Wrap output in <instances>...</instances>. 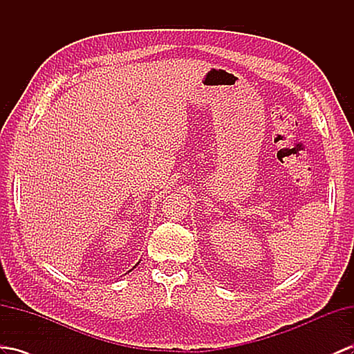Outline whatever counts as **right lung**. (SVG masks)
Returning <instances> with one entry per match:
<instances>
[{
    "instance_id": "1",
    "label": "right lung",
    "mask_w": 354,
    "mask_h": 354,
    "mask_svg": "<svg viewBox=\"0 0 354 354\" xmlns=\"http://www.w3.org/2000/svg\"><path fill=\"white\" fill-rule=\"evenodd\" d=\"M139 263H140V261H138V263H136V265H134V266H133V269H134V268H136V266H138V265H139ZM133 269H130V270H129V272H131V270H133Z\"/></svg>"
}]
</instances>
